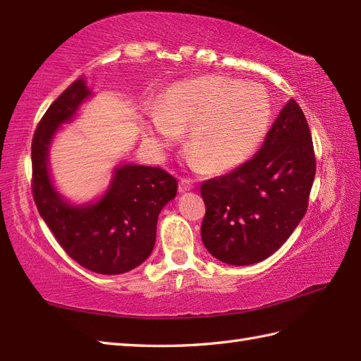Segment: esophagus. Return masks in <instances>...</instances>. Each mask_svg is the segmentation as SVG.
I'll list each match as a JSON object with an SVG mask.
<instances>
[{"label": "esophagus", "mask_w": 361, "mask_h": 361, "mask_svg": "<svg viewBox=\"0 0 361 361\" xmlns=\"http://www.w3.org/2000/svg\"><path fill=\"white\" fill-rule=\"evenodd\" d=\"M194 189V185L190 183L189 180L186 178H181L180 183H178V190L183 194V192H188V190H192Z\"/></svg>", "instance_id": "34e87169"}]
</instances>
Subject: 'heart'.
<instances>
[{
    "instance_id": "1",
    "label": "heart",
    "mask_w": 361,
    "mask_h": 361,
    "mask_svg": "<svg viewBox=\"0 0 361 361\" xmlns=\"http://www.w3.org/2000/svg\"><path fill=\"white\" fill-rule=\"evenodd\" d=\"M271 114L270 96L260 85L209 74L169 88L159 109L149 113L145 133L157 147L167 149L189 130L186 147L194 167L225 172L262 142Z\"/></svg>"
}]
</instances>
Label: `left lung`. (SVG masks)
Wrapping results in <instances>:
<instances>
[{"label": "left lung", "mask_w": 361, "mask_h": 361, "mask_svg": "<svg viewBox=\"0 0 361 361\" xmlns=\"http://www.w3.org/2000/svg\"><path fill=\"white\" fill-rule=\"evenodd\" d=\"M315 171L307 119L290 99L255 157L202 185L206 250L228 265L271 256L307 211Z\"/></svg>", "instance_id": "1"}]
</instances>
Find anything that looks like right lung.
<instances>
[{
  "instance_id": "1",
  "label": "right lung",
  "mask_w": 361,
  "mask_h": 361,
  "mask_svg": "<svg viewBox=\"0 0 361 361\" xmlns=\"http://www.w3.org/2000/svg\"><path fill=\"white\" fill-rule=\"evenodd\" d=\"M91 96L93 91L80 78L46 110L32 140V194L42 219L68 256L90 271L121 274L150 256L158 216L175 198L178 185L159 167L119 164L109 188L93 202L75 204L59 192L49 171L52 141Z\"/></svg>"
}]
</instances>
